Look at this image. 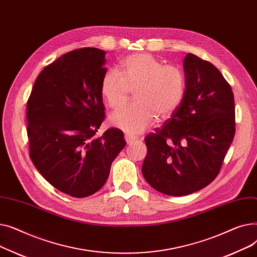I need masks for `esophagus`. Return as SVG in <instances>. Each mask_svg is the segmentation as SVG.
I'll return each instance as SVG.
<instances>
[{"mask_svg":"<svg viewBox=\"0 0 257 257\" xmlns=\"http://www.w3.org/2000/svg\"><path fill=\"white\" fill-rule=\"evenodd\" d=\"M125 140H126L127 144H131V143H133L134 141L137 140V138L131 136V134H127V133H126V134H125Z\"/></svg>","mask_w":257,"mask_h":257,"instance_id":"obj_1","label":"esophagus"}]
</instances>
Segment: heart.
<instances>
[{
  "mask_svg": "<svg viewBox=\"0 0 257 257\" xmlns=\"http://www.w3.org/2000/svg\"><path fill=\"white\" fill-rule=\"evenodd\" d=\"M121 73L107 69L101 80V92L113 109L123 106L136 89V100L110 117V124L131 134L150 127L157 117L171 116L180 107L186 89L184 73L149 53H137L120 62Z\"/></svg>",
  "mask_w": 257,
  "mask_h": 257,
  "instance_id": "obj_1",
  "label": "heart"
}]
</instances>
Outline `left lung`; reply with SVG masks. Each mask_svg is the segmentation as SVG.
Returning a JSON list of instances; mask_svg holds the SVG:
<instances>
[{"label": "left lung", "mask_w": 257, "mask_h": 257, "mask_svg": "<svg viewBox=\"0 0 257 257\" xmlns=\"http://www.w3.org/2000/svg\"><path fill=\"white\" fill-rule=\"evenodd\" d=\"M183 69L180 107L145 138L144 178L169 196L190 195L213 181L235 133L233 92L221 72L191 53Z\"/></svg>", "instance_id": "obj_1"}]
</instances>
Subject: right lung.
Listing matches in <instances>:
<instances>
[{
	"label": "right lung",
	"instance_id": "obj_1",
	"mask_svg": "<svg viewBox=\"0 0 257 257\" xmlns=\"http://www.w3.org/2000/svg\"><path fill=\"white\" fill-rule=\"evenodd\" d=\"M104 63L105 52L97 48L66 53L40 72L27 102L33 165L50 184L76 198L100 190L126 146L116 128L94 138L105 118Z\"/></svg>",
	"mask_w": 257,
	"mask_h": 257
}]
</instances>
